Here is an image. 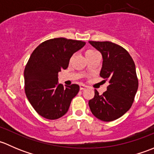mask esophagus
Instances as JSON below:
<instances>
[{"instance_id": "esophagus-1", "label": "esophagus", "mask_w": 154, "mask_h": 154, "mask_svg": "<svg viewBox=\"0 0 154 154\" xmlns=\"http://www.w3.org/2000/svg\"><path fill=\"white\" fill-rule=\"evenodd\" d=\"M86 85H84V84H80V90H83V89H85V88H86Z\"/></svg>"}]
</instances>
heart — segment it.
<instances>
[{"instance_id": "1", "label": "heart", "mask_w": 154, "mask_h": 154, "mask_svg": "<svg viewBox=\"0 0 154 154\" xmlns=\"http://www.w3.org/2000/svg\"><path fill=\"white\" fill-rule=\"evenodd\" d=\"M89 52H95V51H94V50H88V51H86V53H89Z\"/></svg>"}]
</instances>
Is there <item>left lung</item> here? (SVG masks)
Returning a JSON list of instances; mask_svg holds the SVG:
<instances>
[{"label": "left lung", "mask_w": 154, "mask_h": 154, "mask_svg": "<svg viewBox=\"0 0 154 154\" xmlns=\"http://www.w3.org/2000/svg\"><path fill=\"white\" fill-rule=\"evenodd\" d=\"M88 42L101 53L100 76L109 83L102 94L94 90L88 106L97 119L112 122L122 117L133 104L139 86L136 66L130 54L119 45L111 42Z\"/></svg>", "instance_id": "obj_1"}]
</instances>
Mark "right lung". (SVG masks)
<instances>
[{
  "mask_svg": "<svg viewBox=\"0 0 154 154\" xmlns=\"http://www.w3.org/2000/svg\"><path fill=\"white\" fill-rule=\"evenodd\" d=\"M85 45L78 40L56 38L41 43L32 53L24 68V89L38 115L55 120L68 112L80 86L58 83V73L68 68L73 54Z\"/></svg>",
  "mask_w": 154,
  "mask_h": 154,
  "instance_id": "obj_1",
  "label": "right lung"
}]
</instances>
